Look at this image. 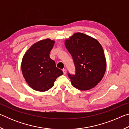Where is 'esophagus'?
<instances>
[{"label": "esophagus", "instance_id": "1", "mask_svg": "<svg viewBox=\"0 0 129 129\" xmlns=\"http://www.w3.org/2000/svg\"><path fill=\"white\" fill-rule=\"evenodd\" d=\"M62 72H63V73H64V75H65V74L67 73V70H66V69H62Z\"/></svg>", "mask_w": 129, "mask_h": 129}]
</instances>
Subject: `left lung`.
I'll use <instances>...</instances> for the list:
<instances>
[{
	"instance_id": "1",
	"label": "left lung",
	"mask_w": 129,
	"mask_h": 129,
	"mask_svg": "<svg viewBox=\"0 0 129 129\" xmlns=\"http://www.w3.org/2000/svg\"><path fill=\"white\" fill-rule=\"evenodd\" d=\"M72 57L75 75L68 74L72 85L87 90L101 81L105 73L106 61L103 48L95 39L82 33H76L65 41Z\"/></svg>"
}]
</instances>
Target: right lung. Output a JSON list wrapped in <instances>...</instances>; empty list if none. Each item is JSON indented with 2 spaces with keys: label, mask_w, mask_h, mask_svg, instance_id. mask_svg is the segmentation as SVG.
Returning a JSON list of instances; mask_svg holds the SVG:
<instances>
[{
  "label": "right lung",
  "mask_w": 129,
  "mask_h": 129,
  "mask_svg": "<svg viewBox=\"0 0 129 129\" xmlns=\"http://www.w3.org/2000/svg\"><path fill=\"white\" fill-rule=\"evenodd\" d=\"M54 44V41L49 39L39 41L32 45L23 56L21 66L23 77L34 90H49L54 85L56 78L63 74L49 57Z\"/></svg>",
  "instance_id": "obj_1"
}]
</instances>
